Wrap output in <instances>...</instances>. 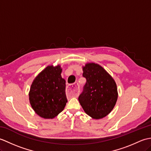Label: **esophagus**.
I'll use <instances>...</instances> for the list:
<instances>
[{"instance_id": "obj_1", "label": "esophagus", "mask_w": 151, "mask_h": 151, "mask_svg": "<svg viewBox=\"0 0 151 151\" xmlns=\"http://www.w3.org/2000/svg\"><path fill=\"white\" fill-rule=\"evenodd\" d=\"M79 86L78 82L74 83L73 84H69L67 86L66 92L69 96L76 97L78 94Z\"/></svg>"}]
</instances>
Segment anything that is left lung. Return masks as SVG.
Segmentation results:
<instances>
[{
  "label": "left lung",
  "instance_id": "obj_1",
  "mask_svg": "<svg viewBox=\"0 0 151 151\" xmlns=\"http://www.w3.org/2000/svg\"><path fill=\"white\" fill-rule=\"evenodd\" d=\"M86 79L78 101L84 111L95 119L106 116L117 100V85L111 76L101 65L94 63L83 67Z\"/></svg>",
  "mask_w": 151,
  "mask_h": 151
}]
</instances>
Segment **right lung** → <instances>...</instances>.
Instances as JSON below:
<instances>
[{
  "mask_svg": "<svg viewBox=\"0 0 151 151\" xmlns=\"http://www.w3.org/2000/svg\"><path fill=\"white\" fill-rule=\"evenodd\" d=\"M60 65L48 66L34 79L29 92L30 104L35 112L45 119H52L62 112L67 99L65 81Z\"/></svg>",
  "mask_w": 151,
  "mask_h": 151,
  "instance_id": "add662e5",
  "label": "right lung"
}]
</instances>
